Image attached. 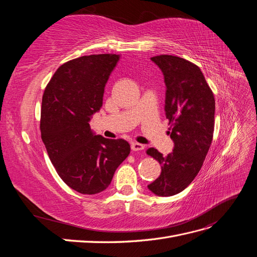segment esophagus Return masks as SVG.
Returning <instances> with one entry per match:
<instances>
[{
  "label": "esophagus",
  "instance_id": "esophagus-1",
  "mask_svg": "<svg viewBox=\"0 0 257 257\" xmlns=\"http://www.w3.org/2000/svg\"><path fill=\"white\" fill-rule=\"evenodd\" d=\"M131 148L133 151H142L145 149V146L142 144H138V143H132Z\"/></svg>",
  "mask_w": 257,
  "mask_h": 257
}]
</instances>
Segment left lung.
Returning a JSON list of instances; mask_svg holds the SVG:
<instances>
[{
	"label": "left lung",
	"mask_w": 257,
	"mask_h": 257,
	"mask_svg": "<svg viewBox=\"0 0 257 257\" xmlns=\"http://www.w3.org/2000/svg\"><path fill=\"white\" fill-rule=\"evenodd\" d=\"M151 60L164 74L165 112L175 147L166 157L154 148L147 150L162 167L160 177L148 189L155 195L173 196L182 192L203 166L213 138L215 102L197 65L170 54Z\"/></svg>",
	"instance_id": "1"
}]
</instances>
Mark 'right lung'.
<instances>
[{
    "mask_svg": "<svg viewBox=\"0 0 257 257\" xmlns=\"http://www.w3.org/2000/svg\"><path fill=\"white\" fill-rule=\"evenodd\" d=\"M118 54L83 56L62 64L43 95L41 134L58 175L81 194H97L110 184L131 152L124 139L92 133L90 116L103 105L105 84Z\"/></svg>",
    "mask_w": 257,
    "mask_h": 257,
    "instance_id": "add662e5",
    "label": "right lung"
}]
</instances>
